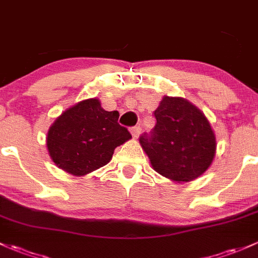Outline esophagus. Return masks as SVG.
I'll list each match as a JSON object with an SVG mask.
<instances>
[{
	"label": "esophagus",
	"mask_w": 258,
	"mask_h": 258,
	"mask_svg": "<svg viewBox=\"0 0 258 258\" xmlns=\"http://www.w3.org/2000/svg\"><path fill=\"white\" fill-rule=\"evenodd\" d=\"M140 132H141L140 126H133V128L130 129V133H132V135H133V137H134V138L139 137Z\"/></svg>",
	"instance_id": "34e87169"
}]
</instances>
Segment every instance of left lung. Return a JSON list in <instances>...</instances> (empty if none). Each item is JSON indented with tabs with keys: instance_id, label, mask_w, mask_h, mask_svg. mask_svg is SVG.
I'll use <instances>...</instances> for the list:
<instances>
[{
	"instance_id": "1",
	"label": "left lung",
	"mask_w": 258,
	"mask_h": 258,
	"mask_svg": "<svg viewBox=\"0 0 258 258\" xmlns=\"http://www.w3.org/2000/svg\"><path fill=\"white\" fill-rule=\"evenodd\" d=\"M156 125L140 145L156 172L173 182H189L212 165L217 139L204 113L182 97L163 96L154 112Z\"/></svg>"
}]
</instances>
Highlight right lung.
I'll return each mask as SVG.
<instances>
[{
    "instance_id": "obj_1",
    "label": "right lung",
    "mask_w": 258,
    "mask_h": 258,
    "mask_svg": "<svg viewBox=\"0 0 258 258\" xmlns=\"http://www.w3.org/2000/svg\"><path fill=\"white\" fill-rule=\"evenodd\" d=\"M118 118L117 110H104L98 98L68 108L48 130L49 156L57 167L77 177L98 170L112 160L117 146L132 139Z\"/></svg>"
}]
</instances>
